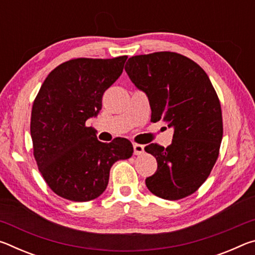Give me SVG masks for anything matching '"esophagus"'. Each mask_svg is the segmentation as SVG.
<instances>
[{"mask_svg":"<svg viewBox=\"0 0 255 255\" xmlns=\"http://www.w3.org/2000/svg\"><path fill=\"white\" fill-rule=\"evenodd\" d=\"M132 146H133V154L135 155H140L144 153V145L133 143Z\"/></svg>","mask_w":255,"mask_h":255,"instance_id":"1","label":"esophagus"}]
</instances>
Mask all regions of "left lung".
Returning a JSON list of instances; mask_svg holds the SVG:
<instances>
[{
  "label": "left lung",
  "mask_w": 255,
  "mask_h": 255,
  "mask_svg": "<svg viewBox=\"0 0 255 255\" xmlns=\"http://www.w3.org/2000/svg\"><path fill=\"white\" fill-rule=\"evenodd\" d=\"M125 71L148 98L152 120L174 129L172 144H149L157 170L145 180L153 195L179 200L208 178L223 138L221 102L206 72L183 55L158 51L132 56Z\"/></svg>",
  "instance_id": "1"
}]
</instances>
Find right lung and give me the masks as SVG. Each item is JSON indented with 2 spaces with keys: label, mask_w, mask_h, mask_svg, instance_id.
Masks as SVG:
<instances>
[{
  "label": "right lung",
  "mask_w": 255,
  "mask_h": 255,
  "mask_svg": "<svg viewBox=\"0 0 255 255\" xmlns=\"http://www.w3.org/2000/svg\"><path fill=\"white\" fill-rule=\"evenodd\" d=\"M126 59L68 60L49 73L34 99L33 156L59 197L79 202L96 199L107 188L111 166L131 157L133 148L126 138L101 143L96 130L85 126L101 110L103 93L122 75Z\"/></svg>",
  "instance_id": "1"
}]
</instances>
